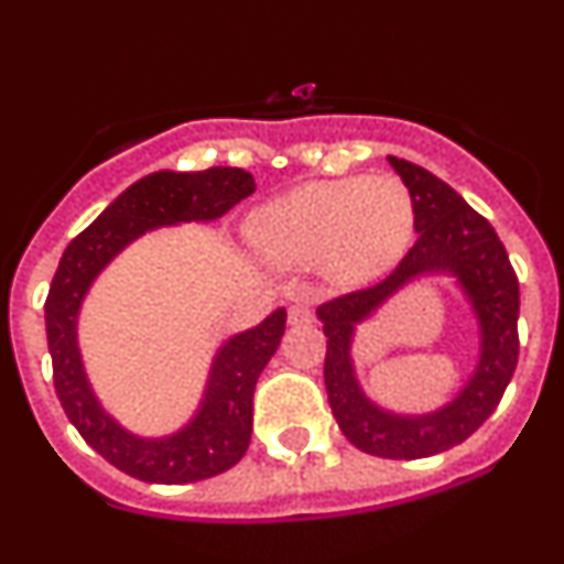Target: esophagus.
I'll return each instance as SVG.
<instances>
[{
  "label": "esophagus",
  "instance_id": "1",
  "mask_svg": "<svg viewBox=\"0 0 564 564\" xmlns=\"http://www.w3.org/2000/svg\"><path fill=\"white\" fill-rule=\"evenodd\" d=\"M314 303L308 297H300L289 305V322L292 324H311L314 322Z\"/></svg>",
  "mask_w": 564,
  "mask_h": 564
}]
</instances>
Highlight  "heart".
Returning a JSON list of instances; mask_svg holds the SVG:
<instances>
[{
  "label": "heart",
  "instance_id": "1",
  "mask_svg": "<svg viewBox=\"0 0 564 564\" xmlns=\"http://www.w3.org/2000/svg\"><path fill=\"white\" fill-rule=\"evenodd\" d=\"M250 235L278 264L324 261L335 281L357 283L401 259L414 235V204L395 176L311 182L264 204Z\"/></svg>",
  "mask_w": 564,
  "mask_h": 564
}]
</instances>
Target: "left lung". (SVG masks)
Here are the masks:
<instances>
[{"label": "left lung", "instance_id": "1", "mask_svg": "<svg viewBox=\"0 0 564 564\" xmlns=\"http://www.w3.org/2000/svg\"><path fill=\"white\" fill-rule=\"evenodd\" d=\"M390 166L412 196L417 240L388 278L327 300L316 314L327 335L324 384L346 440L371 456L414 460L469 440L502 401L519 366V278L494 226L447 182L403 158L390 155ZM440 269L453 271L473 300L484 335L481 366L445 410L423 419H401L373 408L356 388L348 360L350 333L403 282Z\"/></svg>", "mask_w": 564, "mask_h": 564}]
</instances>
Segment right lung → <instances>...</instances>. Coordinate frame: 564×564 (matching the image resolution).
Wrapping results in <instances>:
<instances>
[{
	"instance_id": "1",
	"label": "right lung",
	"mask_w": 564,
	"mask_h": 564,
	"mask_svg": "<svg viewBox=\"0 0 564 564\" xmlns=\"http://www.w3.org/2000/svg\"><path fill=\"white\" fill-rule=\"evenodd\" d=\"M253 191V176L242 169L150 174L130 185L62 253L45 297L54 390L84 442L124 475L180 486L220 475L246 456L253 431V390L281 344L286 311L278 308L259 327L235 335L218 351L202 409L180 434L139 440L108 417L84 377L76 344V318L84 294L108 261L144 231L182 220H215Z\"/></svg>"
}]
</instances>
